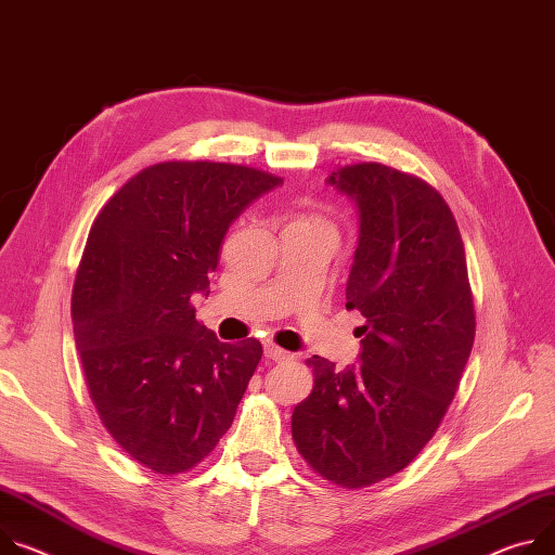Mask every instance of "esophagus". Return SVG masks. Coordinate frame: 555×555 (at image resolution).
Segmentation results:
<instances>
[{"instance_id":"1","label":"esophagus","mask_w":555,"mask_h":555,"mask_svg":"<svg viewBox=\"0 0 555 555\" xmlns=\"http://www.w3.org/2000/svg\"><path fill=\"white\" fill-rule=\"evenodd\" d=\"M263 349H266V357H268L270 361H274V363H281V361H289V359H292L289 351L281 349V347L274 345V343H266Z\"/></svg>"}]
</instances>
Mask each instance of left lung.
I'll return each mask as SVG.
<instances>
[{
    "mask_svg": "<svg viewBox=\"0 0 555 555\" xmlns=\"http://www.w3.org/2000/svg\"><path fill=\"white\" fill-rule=\"evenodd\" d=\"M330 185L359 210L345 298L365 319L361 365L312 357V393L292 414L300 456L359 489L405 469L456 396L476 336L461 230L423 179L383 164L345 166Z\"/></svg>",
    "mask_w": 555,
    "mask_h": 555,
    "instance_id": "obj_1",
    "label": "left lung"
}]
</instances>
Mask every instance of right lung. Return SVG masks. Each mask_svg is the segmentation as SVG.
Masks as SVG:
<instances>
[{
  "instance_id": "right-lung-1",
  "label": "right lung",
  "mask_w": 555,
  "mask_h": 555,
  "mask_svg": "<svg viewBox=\"0 0 555 555\" xmlns=\"http://www.w3.org/2000/svg\"><path fill=\"white\" fill-rule=\"evenodd\" d=\"M283 179L234 164L166 162L96 215L73 287L75 343L99 418L155 474L204 461L230 429L263 347L221 343L194 317L230 223Z\"/></svg>"
}]
</instances>
